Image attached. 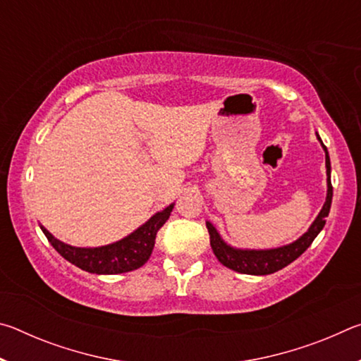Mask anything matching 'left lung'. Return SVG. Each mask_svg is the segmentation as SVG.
Segmentation results:
<instances>
[{
    "label": "left lung",
    "instance_id": "obj_1",
    "mask_svg": "<svg viewBox=\"0 0 361 361\" xmlns=\"http://www.w3.org/2000/svg\"><path fill=\"white\" fill-rule=\"evenodd\" d=\"M317 138H322L317 135ZM323 149L326 152V175H328V194H326V202L320 210L319 216L315 218V221L310 226L309 231L305 232L302 237H299L296 242L290 243L286 247L274 248V250H237L229 247L228 243H224L221 237L213 228L212 223H207V229L210 234V245L213 253L221 262L223 266L232 269V271L240 272V274H250V276H267V274H274L288 266L290 262L299 258L305 250L310 247V243L319 235V232L323 229V226L326 223V216L331 209V199H333V186H331V164H329V156L326 151V146L322 143Z\"/></svg>",
    "mask_w": 361,
    "mask_h": 361
}]
</instances>
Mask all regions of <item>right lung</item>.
<instances>
[{"label": "right lung", "instance_id": "add662e5", "mask_svg": "<svg viewBox=\"0 0 361 361\" xmlns=\"http://www.w3.org/2000/svg\"><path fill=\"white\" fill-rule=\"evenodd\" d=\"M172 209L173 204L169 205L166 210L157 212L142 228L132 232L126 239L99 248H78L66 245V243L57 240L46 228L41 226V229L47 240L51 242V245L66 261H70L71 264L78 266L82 271L92 274H122L135 271L149 259L152 248H154L157 231L166 224Z\"/></svg>", "mask_w": 361, "mask_h": 361}]
</instances>
